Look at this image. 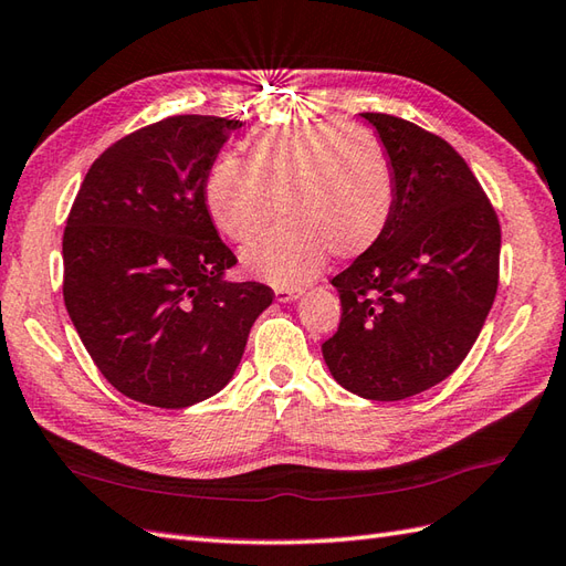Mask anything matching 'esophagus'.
Masks as SVG:
<instances>
[{
  "mask_svg": "<svg viewBox=\"0 0 566 566\" xmlns=\"http://www.w3.org/2000/svg\"><path fill=\"white\" fill-rule=\"evenodd\" d=\"M274 296H277L282 304H286V301H294L301 296V286H277L274 289Z\"/></svg>",
  "mask_w": 566,
  "mask_h": 566,
  "instance_id": "1",
  "label": "esophagus"
}]
</instances>
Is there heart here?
<instances>
[{"label": "heart", "mask_w": 566, "mask_h": 566, "mask_svg": "<svg viewBox=\"0 0 566 566\" xmlns=\"http://www.w3.org/2000/svg\"><path fill=\"white\" fill-rule=\"evenodd\" d=\"M396 170L369 127L321 123L272 129L245 149V164L219 159L207 170L205 205L235 243L254 241L281 207L285 223L251 243L248 272L298 284L335 258H359L384 239L396 212Z\"/></svg>", "instance_id": "1"}]
</instances>
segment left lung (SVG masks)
I'll return each instance as SVG.
<instances>
[{
    "label": "left lung",
    "mask_w": 566,
    "mask_h": 566,
    "mask_svg": "<svg viewBox=\"0 0 566 566\" xmlns=\"http://www.w3.org/2000/svg\"><path fill=\"white\" fill-rule=\"evenodd\" d=\"M396 170V212L369 253L333 277L343 315L323 359L343 388L402 400L468 357L499 286L502 229L463 156L439 135L361 113Z\"/></svg>",
    "instance_id": "obj_1"
}]
</instances>
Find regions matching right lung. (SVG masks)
<instances>
[{"label": "right lung", "mask_w": 566, "mask_h": 566, "mask_svg": "<svg viewBox=\"0 0 566 566\" xmlns=\"http://www.w3.org/2000/svg\"><path fill=\"white\" fill-rule=\"evenodd\" d=\"M241 120L170 115L91 164L62 235V294L105 380L180 410L229 384L274 292L227 282L235 255L205 205V178Z\"/></svg>", "instance_id": "right-lung-1"}]
</instances>
